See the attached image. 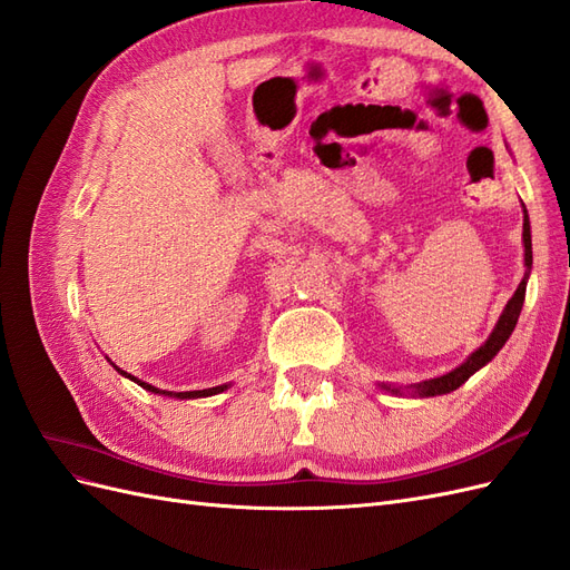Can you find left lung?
Wrapping results in <instances>:
<instances>
[{
	"instance_id": "obj_1",
	"label": "left lung",
	"mask_w": 570,
	"mask_h": 570,
	"mask_svg": "<svg viewBox=\"0 0 570 570\" xmlns=\"http://www.w3.org/2000/svg\"><path fill=\"white\" fill-rule=\"evenodd\" d=\"M523 256H525V275L521 285L515 287L513 297L507 302L502 316H499L497 325L492 327L490 337L480 344V347L463 361L461 366H456L454 371L444 373V375H438V377H430V381H423V383H416V385H387V383H377V387L385 390V392H392V394H404V392H411L413 396H438V394H450L454 392L456 387H461L469 377L480 371L482 366H488L490 361L497 356V352L504 347L507 340L511 337L515 323H519V316H521V308H523V302H525V285H528V278H530V268H532V239H530V218H528V209L523 206Z\"/></svg>"
}]
</instances>
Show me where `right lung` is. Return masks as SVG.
<instances>
[{"instance_id": "add662e5", "label": "right lung", "mask_w": 570, "mask_h": 570, "mask_svg": "<svg viewBox=\"0 0 570 570\" xmlns=\"http://www.w3.org/2000/svg\"><path fill=\"white\" fill-rule=\"evenodd\" d=\"M114 366V364H111ZM120 375H126V377H130L132 383H137L140 385L142 390H147V392H154V394H161V396H170V400H199V396H212V394H218V392H223V390H228L230 387V383H223V385H216V387H209V390H189V392H168V390H159V387H154V385H149V383H145V381H140V377H135V375H130V373H126V371H120L118 366H114Z\"/></svg>"}]
</instances>
